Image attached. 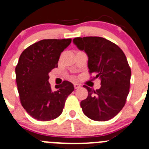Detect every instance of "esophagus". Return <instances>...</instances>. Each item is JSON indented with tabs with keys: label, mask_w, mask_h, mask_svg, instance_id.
Here are the masks:
<instances>
[{
	"label": "esophagus",
	"mask_w": 149,
	"mask_h": 149,
	"mask_svg": "<svg viewBox=\"0 0 149 149\" xmlns=\"http://www.w3.org/2000/svg\"><path fill=\"white\" fill-rule=\"evenodd\" d=\"M74 88H75V89H77V88H80V85L78 84H74Z\"/></svg>",
	"instance_id": "obj_1"
}]
</instances>
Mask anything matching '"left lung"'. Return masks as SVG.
I'll use <instances>...</instances> for the list:
<instances>
[{"label":"left lung","instance_id":"8db88e82","mask_svg":"<svg viewBox=\"0 0 149 149\" xmlns=\"http://www.w3.org/2000/svg\"><path fill=\"white\" fill-rule=\"evenodd\" d=\"M73 43L85 52L89 72L101 81L96 91L84 86L88 97L80 102L83 112L93 120H109L121 111L129 95L132 72L126 57L119 46L100 37L76 38Z\"/></svg>","mask_w":149,"mask_h":149}]
</instances>
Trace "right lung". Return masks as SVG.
Listing matches in <instances>:
<instances>
[{
    "instance_id": "add662e5",
    "label": "right lung",
    "mask_w": 149,
    "mask_h": 149,
    "mask_svg": "<svg viewBox=\"0 0 149 149\" xmlns=\"http://www.w3.org/2000/svg\"><path fill=\"white\" fill-rule=\"evenodd\" d=\"M72 39H47L31 45L24 50L16 65V82L20 102L31 117L48 121L59 117L65 100L74 91L71 82L64 80L52 90L49 73L58 67L61 52Z\"/></svg>"
}]
</instances>
